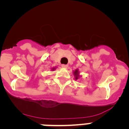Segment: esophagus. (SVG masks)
<instances>
[{
  "label": "esophagus",
  "mask_w": 129,
  "mask_h": 129,
  "mask_svg": "<svg viewBox=\"0 0 129 129\" xmlns=\"http://www.w3.org/2000/svg\"><path fill=\"white\" fill-rule=\"evenodd\" d=\"M61 67L64 68H67L68 67V64H62V65H61Z\"/></svg>",
  "instance_id": "esophagus-1"
}]
</instances>
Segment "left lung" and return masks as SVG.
Returning <instances> with one entry per match:
<instances>
[{"instance_id":"left-lung-1","label":"left lung","mask_w":129,"mask_h":129,"mask_svg":"<svg viewBox=\"0 0 129 129\" xmlns=\"http://www.w3.org/2000/svg\"><path fill=\"white\" fill-rule=\"evenodd\" d=\"M79 70H77V69L74 72V75L75 79H76V80H77V79H78L79 77Z\"/></svg>"}]
</instances>
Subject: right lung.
Here are the masks:
<instances>
[{
	"label": "right lung",
	"instance_id": "right-lung-1",
	"mask_svg": "<svg viewBox=\"0 0 129 129\" xmlns=\"http://www.w3.org/2000/svg\"><path fill=\"white\" fill-rule=\"evenodd\" d=\"M55 69V68H52V70H54Z\"/></svg>",
	"mask_w": 129,
	"mask_h": 129
}]
</instances>
